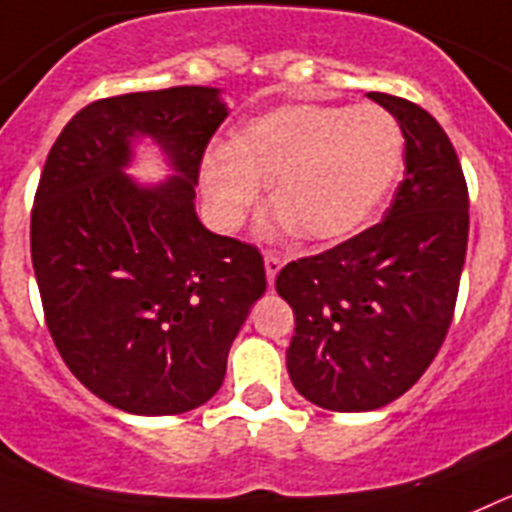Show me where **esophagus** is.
Returning <instances> with one entry per match:
<instances>
[{
    "mask_svg": "<svg viewBox=\"0 0 512 512\" xmlns=\"http://www.w3.org/2000/svg\"><path fill=\"white\" fill-rule=\"evenodd\" d=\"M281 268H283L281 255H275V252H265V273H268L270 286L275 283V275L281 273Z\"/></svg>",
    "mask_w": 512,
    "mask_h": 512,
    "instance_id": "1",
    "label": "esophagus"
}]
</instances>
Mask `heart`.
Listing matches in <instances>:
<instances>
[{"mask_svg": "<svg viewBox=\"0 0 512 512\" xmlns=\"http://www.w3.org/2000/svg\"><path fill=\"white\" fill-rule=\"evenodd\" d=\"M402 128L381 105L293 102L244 123L231 144L208 149L201 177L213 216L234 229L273 177L270 226L340 242L371 221L397 180Z\"/></svg>", "mask_w": 512, "mask_h": 512, "instance_id": "obj_1", "label": "heart"}]
</instances>
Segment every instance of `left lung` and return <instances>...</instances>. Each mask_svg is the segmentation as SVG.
Returning <instances> with one entry per match:
<instances>
[{"label":"left lung","instance_id":"obj_1","mask_svg":"<svg viewBox=\"0 0 512 512\" xmlns=\"http://www.w3.org/2000/svg\"><path fill=\"white\" fill-rule=\"evenodd\" d=\"M368 97L402 128L394 201L379 224L275 278L296 314L288 376L301 397L335 412L379 410L428 371L451 327L469 242V190L441 123L404 97Z\"/></svg>","mask_w":512,"mask_h":512}]
</instances>
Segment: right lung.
Segmentation results:
<instances>
[{"instance_id":"obj_1","label":"right lung","mask_w":512,"mask_h":512,"mask_svg":"<svg viewBox=\"0 0 512 512\" xmlns=\"http://www.w3.org/2000/svg\"><path fill=\"white\" fill-rule=\"evenodd\" d=\"M219 90L102 97L51 146L30 211V257L53 345L102 402L131 415L195 410L219 391L226 355L268 281L255 244L195 216ZM146 132L178 172L157 189L122 175Z\"/></svg>"}]
</instances>
